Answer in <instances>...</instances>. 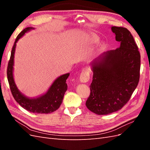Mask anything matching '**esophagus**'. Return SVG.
<instances>
[{
	"label": "esophagus",
	"mask_w": 150,
	"mask_h": 150,
	"mask_svg": "<svg viewBox=\"0 0 150 150\" xmlns=\"http://www.w3.org/2000/svg\"><path fill=\"white\" fill-rule=\"evenodd\" d=\"M90 80V70L88 68H85L81 73L80 81L83 83H86Z\"/></svg>",
	"instance_id": "34e87169"
}]
</instances>
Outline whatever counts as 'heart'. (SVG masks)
<instances>
[{
  "instance_id": "obj_1",
  "label": "heart",
  "mask_w": 150,
  "mask_h": 150,
  "mask_svg": "<svg viewBox=\"0 0 150 150\" xmlns=\"http://www.w3.org/2000/svg\"><path fill=\"white\" fill-rule=\"evenodd\" d=\"M94 41H95V42H97V41H98V39H95Z\"/></svg>"
}]
</instances>
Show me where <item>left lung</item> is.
<instances>
[{
  "mask_svg": "<svg viewBox=\"0 0 150 150\" xmlns=\"http://www.w3.org/2000/svg\"><path fill=\"white\" fill-rule=\"evenodd\" d=\"M120 43L91 63L93 81L86 106L97 115H108L120 110L131 97L139 81L141 55L130 31L111 27Z\"/></svg>",
  "mask_w": 150,
  "mask_h": 150,
  "instance_id": "left-lung-1",
  "label": "left lung"
}]
</instances>
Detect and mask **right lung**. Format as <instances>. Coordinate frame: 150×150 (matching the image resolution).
Segmentation results:
<instances>
[{
	"label": "right lung",
	"instance_id": "1",
	"mask_svg": "<svg viewBox=\"0 0 150 150\" xmlns=\"http://www.w3.org/2000/svg\"><path fill=\"white\" fill-rule=\"evenodd\" d=\"M33 29L34 28L32 27L25 28L16 38L14 45L12 47L10 59L9 60L8 65V80L13 97L22 108L32 113H50L59 109L60 104L62 103L64 95L66 90H68V85L66 82L67 79L69 77V73H66V74L60 76L53 82V83L45 94L34 98L27 97L18 90L14 81L13 75L16 43L20 38L24 35L25 33Z\"/></svg>",
	"mask_w": 150,
	"mask_h": 150
}]
</instances>
